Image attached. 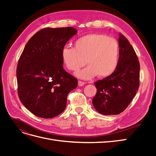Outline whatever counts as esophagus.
Listing matches in <instances>:
<instances>
[{
    "mask_svg": "<svg viewBox=\"0 0 156 156\" xmlns=\"http://www.w3.org/2000/svg\"><path fill=\"white\" fill-rule=\"evenodd\" d=\"M84 84V82H83V81H78V85L79 86V87H83V85Z\"/></svg>",
    "mask_w": 156,
    "mask_h": 156,
    "instance_id": "34e87169",
    "label": "esophagus"
}]
</instances>
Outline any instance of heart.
Listing matches in <instances>:
<instances>
[{"instance_id":"b5f03b06","label":"heart","mask_w":156,"mask_h":156,"mask_svg":"<svg viewBox=\"0 0 156 156\" xmlns=\"http://www.w3.org/2000/svg\"><path fill=\"white\" fill-rule=\"evenodd\" d=\"M75 48L65 46L61 51L64 65L69 71H77L87 64V68L79 70L76 75L83 79H90L98 75L109 77L118 66L120 55L119 44L105 34H87L75 41Z\"/></svg>"}]
</instances>
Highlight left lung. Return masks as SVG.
<instances>
[{
    "mask_svg": "<svg viewBox=\"0 0 156 156\" xmlns=\"http://www.w3.org/2000/svg\"><path fill=\"white\" fill-rule=\"evenodd\" d=\"M120 55L115 72L94 84L97 93L92 100L96 110L104 115H119L129 105L139 87L140 64L133 47L119 33Z\"/></svg>",
    "mask_w": 156,
    "mask_h": 156,
    "instance_id": "left-lung-1",
    "label": "left lung"
}]
</instances>
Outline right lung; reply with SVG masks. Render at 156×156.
Returning <instances> with one entry per match:
<instances>
[{"label": "right lung", "instance_id": "1", "mask_svg": "<svg viewBox=\"0 0 156 156\" xmlns=\"http://www.w3.org/2000/svg\"><path fill=\"white\" fill-rule=\"evenodd\" d=\"M73 27L45 28L27 42L18 61L20 100L34 115L51 119L66 107L67 96L77 79L64 69L61 51L77 34Z\"/></svg>", "mask_w": 156, "mask_h": 156}]
</instances>
